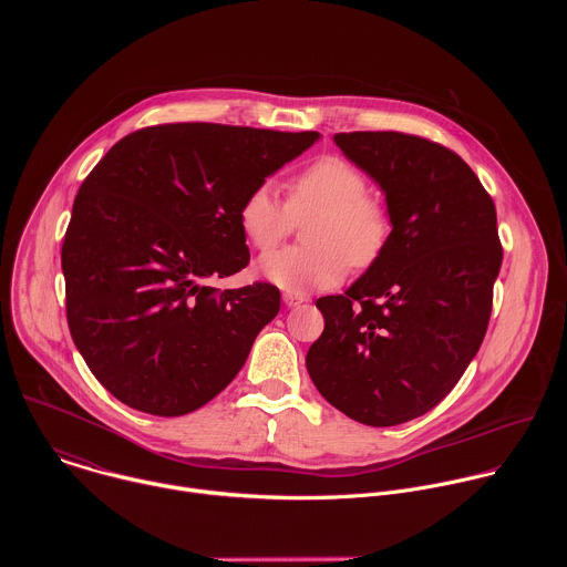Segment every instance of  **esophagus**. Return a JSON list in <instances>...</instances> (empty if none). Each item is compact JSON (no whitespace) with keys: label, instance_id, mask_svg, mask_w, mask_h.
<instances>
[{"label":"esophagus","instance_id":"obj_1","mask_svg":"<svg viewBox=\"0 0 567 567\" xmlns=\"http://www.w3.org/2000/svg\"><path fill=\"white\" fill-rule=\"evenodd\" d=\"M282 300L287 307H298L302 302H307V296L305 293H298V291H285L282 293Z\"/></svg>","mask_w":567,"mask_h":567}]
</instances>
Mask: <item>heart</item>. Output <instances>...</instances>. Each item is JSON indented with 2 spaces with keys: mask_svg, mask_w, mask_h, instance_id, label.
Returning <instances> with one entry per match:
<instances>
[{
  "mask_svg": "<svg viewBox=\"0 0 567 567\" xmlns=\"http://www.w3.org/2000/svg\"><path fill=\"white\" fill-rule=\"evenodd\" d=\"M309 219L305 239L311 247L274 251L258 262V274L287 291L330 289L348 265L372 267L385 251L390 217L385 206L368 195L365 175L348 158H316L289 186L282 202L271 182L254 186L237 208V221L249 245L269 251L289 235L296 219Z\"/></svg>",
  "mask_w": 567,
  "mask_h": 567,
  "instance_id": "b5f03b06",
  "label": "heart"
}]
</instances>
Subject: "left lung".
<instances>
[{"instance_id":"obj_1","label":"left lung","mask_w":567,"mask_h":567,"mask_svg":"<svg viewBox=\"0 0 567 567\" xmlns=\"http://www.w3.org/2000/svg\"><path fill=\"white\" fill-rule=\"evenodd\" d=\"M385 195L383 256L343 293L318 298L326 330L307 372L334 409L368 426L429 413L487 334L503 265L496 206L449 147L401 132L334 134Z\"/></svg>"}]
</instances>
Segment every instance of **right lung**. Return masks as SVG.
I'll return each instance as SVG.
<instances>
[{"label": "right lung", "instance_id": "1", "mask_svg": "<svg viewBox=\"0 0 567 567\" xmlns=\"http://www.w3.org/2000/svg\"><path fill=\"white\" fill-rule=\"evenodd\" d=\"M318 136L171 123L99 161L73 202L62 274L71 339L118 401L179 417L235 379L280 291L208 280L249 265L241 199Z\"/></svg>", "mask_w": 567, "mask_h": 567}]
</instances>
